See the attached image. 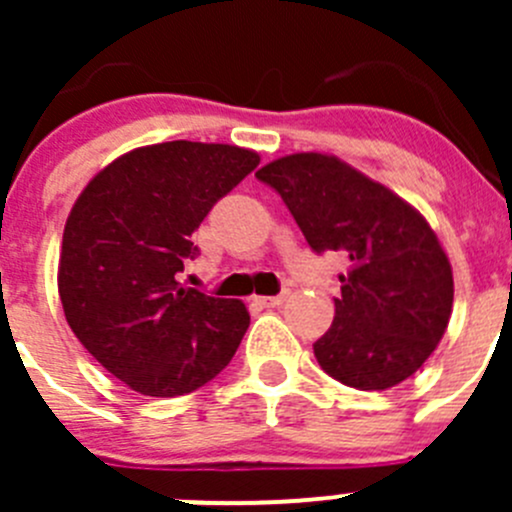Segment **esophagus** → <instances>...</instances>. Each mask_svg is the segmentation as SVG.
I'll return each mask as SVG.
<instances>
[{
  "label": "esophagus",
  "mask_w": 512,
  "mask_h": 512,
  "mask_svg": "<svg viewBox=\"0 0 512 512\" xmlns=\"http://www.w3.org/2000/svg\"><path fill=\"white\" fill-rule=\"evenodd\" d=\"M287 294L289 292L285 289V292L275 294V297H255V304H260V307H267V309H270V307H280V304L287 299Z\"/></svg>",
  "instance_id": "34e87169"
}]
</instances>
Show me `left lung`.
Wrapping results in <instances>:
<instances>
[{
	"instance_id": "obj_1",
	"label": "left lung",
	"mask_w": 512,
	"mask_h": 512,
	"mask_svg": "<svg viewBox=\"0 0 512 512\" xmlns=\"http://www.w3.org/2000/svg\"><path fill=\"white\" fill-rule=\"evenodd\" d=\"M255 175L280 195L317 255L349 257L332 327L314 342L319 366L361 391L414 376L441 342L453 307L451 262L421 213L322 153H294Z\"/></svg>"
}]
</instances>
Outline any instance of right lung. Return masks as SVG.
Wrapping results in <instances>:
<instances>
[{
	"label": "right lung",
	"mask_w": 512,
	"mask_h": 512,
	"mask_svg": "<svg viewBox=\"0 0 512 512\" xmlns=\"http://www.w3.org/2000/svg\"><path fill=\"white\" fill-rule=\"evenodd\" d=\"M260 163L225 143L170 141L116 158L64 227L59 297L98 364L143 396H183L220 374L250 314L240 299L180 287L193 232Z\"/></svg>",
	"instance_id": "add662e5"
}]
</instances>
